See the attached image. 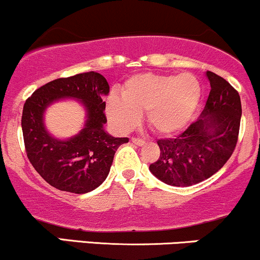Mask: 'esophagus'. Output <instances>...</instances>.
I'll list each match as a JSON object with an SVG mask.
<instances>
[{
  "instance_id": "34e87169",
  "label": "esophagus",
  "mask_w": 260,
  "mask_h": 260,
  "mask_svg": "<svg viewBox=\"0 0 260 260\" xmlns=\"http://www.w3.org/2000/svg\"><path fill=\"white\" fill-rule=\"evenodd\" d=\"M131 141H132V143H135L136 145H139V147H142V145L145 144V141H144V139H142V138H135V137H133Z\"/></svg>"
}]
</instances>
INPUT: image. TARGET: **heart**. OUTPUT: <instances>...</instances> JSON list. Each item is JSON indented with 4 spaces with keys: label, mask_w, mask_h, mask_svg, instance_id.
Masks as SVG:
<instances>
[{
    "label": "heart",
    "mask_w": 260,
    "mask_h": 260,
    "mask_svg": "<svg viewBox=\"0 0 260 260\" xmlns=\"http://www.w3.org/2000/svg\"><path fill=\"white\" fill-rule=\"evenodd\" d=\"M200 100L201 85L192 74H138L124 82L121 98L107 99L106 113L118 132L133 129L145 113L154 133L172 137L189 124Z\"/></svg>",
    "instance_id": "b5f03b06"
}]
</instances>
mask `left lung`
Returning <instances> with one entry per match:
<instances>
[{
    "mask_svg": "<svg viewBox=\"0 0 260 260\" xmlns=\"http://www.w3.org/2000/svg\"><path fill=\"white\" fill-rule=\"evenodd\" d=\"M211 91L204 111L175 138L159 139L160 156L150 164L155 178L172 186H191L217 173L235 150L242 105L230 82L206 73Z\"/></svg>",
    "mask_w": 260,
    "mask_h": 260,
    "instance_id": "1",
    "label": "left lung"
}]
</instances>
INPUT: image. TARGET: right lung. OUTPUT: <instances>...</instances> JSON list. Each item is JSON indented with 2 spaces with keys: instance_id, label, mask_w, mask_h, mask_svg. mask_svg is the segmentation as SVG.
I'll return each instance as SVG.
<instances>
[{
  "instance_id": "right-lung-1",
  "label": "right lung",
  "mask_w": 260,
  "mask_h": 260,
  "mask_svg": "<svg viewBox=\"0 0 260 260\" xmlns=\"http://www.w3.org/2000/svg\"><path fill=\"white\" fill-rule=\"evenodd\" d=\"M110 86L101 74L90 71L53 80L27 99L22 113L25 153L37 173L55 189L86 193L106 180L113 156L128 138L104 129ZM60 98L79 99L87 111L84 128L69 140L54 139L44 125V112Z\"/></svg>"
}]
</instances>
